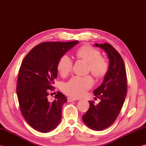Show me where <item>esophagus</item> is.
Wrapping results in <instances>:
<instances>
[{
	"label": "esophagus",
	"mask_w": 146,
	"mask_h": 146,
	"mask_svg": "<svg viewBox=\"0 0 146 146\" xmlns=\"http://www.w3.org/2000/svg\"><path fill=\"white\" fill-rule=\"evenodd\" d=\"M78 99L77 98H73V97H70L68 98V101L69 102H73V101H75V100H77Z\"/></svg>",
	"instance_id": "1"
}]
</instances>
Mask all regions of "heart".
Segmentation results:
<instances>
[{
    "label": "heart",
    "mask_w": 146,
    "mask_h": 146,
    "mask_svg": "<svg viewBox=\"0 0 146 146\" xmlns=\"http://www.w3.org/2000/svg\"><path fill=\"white\" fill-rule=\"evenodd\" d=\"M77 58L88 63L89 69L96 78L105 76L109 70V64L105 58L100 56L99 50L90 45H84L76 51ZM73 62L67 55L62 56L57 64V70L62 76H67L71 72ZM93 84V78L90 76H73L62 85L63 91L68 95L75 97L82 96Z\"/></svg>",
    "instance_id": "heart-1"
}]
</instances>
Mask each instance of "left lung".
Masks as SVG:
<instances>
[{
    "mask_svg": "<svg viewBox=\"0 0 146 146\" xmlns=\"http://www.w3.org/2000/svg\"><path fill=\"white\" fill-rule=\"evenodd\" d=\"M105 51L109 58V70L99 87L93 91L100 102L94 104L89 101L90 108L82 116L85 124L91 129L100 131L115 122L122 109L127 93V77L122 56L110 44H95Z\"/></svg>",
    "mask_w": 146,
    "mask_h": 146,
    "instance_id": "left-lung-1",
    "label": "left lung"
}]
</instances>
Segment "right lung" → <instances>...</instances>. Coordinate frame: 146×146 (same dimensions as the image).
<instances>
[{"label": "right lung", "mask_w": 146, "mask_h": 146, "mask_svg": "<svg viewBox=\"0 0 146 146\" xmlns=\"http://www.w3.org/2000/svg\"><path fill=\"white\" fill-rule=\"evenodd\" d=\"M78 43H41L29 51L21 64L17 86L20 109L27 122L38 131L48 133L60 122L62 108L67 98L58 91L55 100L49 101L48 92L53 90L57 77L60 58Z\"/></svg>", "instance_id": "right-lung-1"}]
</instances>
